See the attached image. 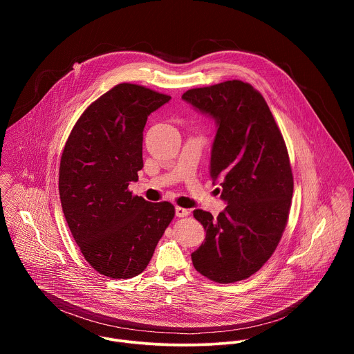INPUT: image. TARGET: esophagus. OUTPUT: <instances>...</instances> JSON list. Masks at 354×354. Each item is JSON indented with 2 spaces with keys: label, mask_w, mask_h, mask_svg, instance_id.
I'll list each match as a JSON object with an SVG mask.
<instances>
[{
  "label": "esophagus",
  "mask_w": 354,
  "mask_h": 354,
  "mask_svg": "<svg viewBox=\"0 0 354 354\" xmlns=\"http://www.w3.org/2000/svg\"><path fill=\"white\" fill-rule=\"evenodd\" d=\"M175 214L176 217H187L190 214V212L187 209H183V207H175Z\"/></svg>",
  "instance_id": "obj_1"
}]
</instances>
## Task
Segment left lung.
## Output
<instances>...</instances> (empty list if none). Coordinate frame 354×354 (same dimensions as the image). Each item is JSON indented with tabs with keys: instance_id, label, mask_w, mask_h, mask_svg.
<instances>
[{
	"instance_id": "obj_1",
	"label": "left lung",
	"mask_w": 354,
	"mask_h": 354,
	"mask_svg": "<svg viewBox=\"0 0 354 354\" xmlns=\"http://www.w3.org/2000/svg\"><path fill=\"white\" fill-rule=\"evenodd\" d=\"M182 99L217 123L210 176L228 205L217 218L193 212L206 239L192 262L216 283H235L269 261L287 225L294 187L287 147L265 97L248 82L193 88Z\"/></svg>"
}]
</instances>
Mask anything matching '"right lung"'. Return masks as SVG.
Segmentation results:
<instances>
[{"mask_svg": "<svg viewBox=\"0 0 354 354\" xmlns=\"http://www.w3.org/2000/svg\"><path fill=\"white\" fill-rule=\"evenodd\" d=\"M169 95L123 82L92 102L64 145L59 192L68 228L85 261L111 279L140 274L175 216L169 201L133 196L142 168L147 118Z\"/></svg>", "mask_w": 354, "mask_h": 354, "instance_id": "obj_1", "label": "right lung"}]
</instances>
